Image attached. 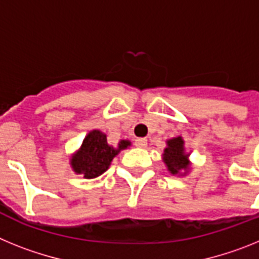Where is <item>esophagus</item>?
<instances>
[{
  "instance_id": "34e87169",
  "label": "esophagus",
  "mask_w": 259,
  "mask_h": 259,
  "mask_svg": "<svg viewBox=\"0 0 259 259\" xmlns=\"http://www.w3.org/2000/svg\"><path fill=\"white\" fill-rule=\"evenodd\" d=\"M136 146L139 148H145L147 146V139L146 138H137L136 139Z\"/></svg>"
}]
</instances>
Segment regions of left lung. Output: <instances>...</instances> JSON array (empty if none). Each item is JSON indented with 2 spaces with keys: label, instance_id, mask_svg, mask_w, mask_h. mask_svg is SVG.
<instances>
[{
  "label": "left lung",
  "instance_id": "1",
  "mask_svg": "<svg viewBox=\"0 0 259 259\" xmlns=\"http://www.w3.org/2000/svg\"><path fill=\"white\" fill-rule=\"evenodd\" d=\"M167 148L164 150V163L167 164L168 170L172 175H177L180 170L188 169V155L184 152V141L181 137L169 139Z\"/></svg>",
  "mask_w": 259,
  "mask_h": 259
}]
</instances>
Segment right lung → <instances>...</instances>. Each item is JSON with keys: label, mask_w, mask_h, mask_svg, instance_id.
I'll return each mask as SVG.
<instances>
[{"label": "right lung", "mask_w": 259, "mask_h": 259, "mask_svg": "<svg viewBox=\"0 0 259 259\" xmlns=\"http://www.w3.org/2000/svg\"><path fill=\"white\" fill-rule=\"evenodd\" d=\"M127 146H130L129 141H121L117 147L109 146L105 134L92 130L83 139L79 151L71 157V167L84 179H95L108 169L113 157Z\"/></svg>", "instance_id": "right-lung-1"}]
</instances>
